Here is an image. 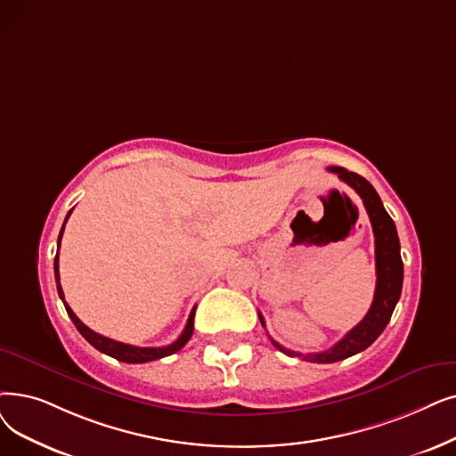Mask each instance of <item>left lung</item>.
<instances>
[{"instance_id":"left-lung-1","label":"left lung","mask_w":456,"mask_h":456,"mask_svg":"<svg viewBox=\"0 0 456 456\" xmlns=\"http://www.w3.org/2000/svg\"><path fill=\"white\" fill-rule=\"evenodd\" d=\"M330 171L338 173L339 179L346 183L355 193L362 197L363 207L369 214V220L374 232V256H376V290L374 300L370 304V309L363 316V321L354 326L345 338L335 343L330 350L319 352V354H300L281 346L277 341L272 339V345L281 350L287 355H298L305 362L313 363H335L350 358V355L358 354L370 346L379 335L387 326L393 309L397 305L403 290V259H401V244L397 227H395L389 214L386 212L380 195L370 186L369 181H365L362 175L346 171L345 167H330ZM261 324L265 326L263 314L259 313Z\"/></svg>"}]
</instances>
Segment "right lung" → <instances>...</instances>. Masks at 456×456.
<instances>
[{
	"label": "right lung",
	"instance_id": "right-lung-1",
	"mask_svg": "<svg viewBox=\"0 0 456 456\" xmlns=\"http://www.w3.org/2000/svg\"><path fill=\"white\" fill-rule=\"evenodd\" d=\"M70 212H72V210H69V214H67V217H65V224H67V220H69ZM65 224H63V227H61V232H59L57 251H59V242H61ZM53 272H55V283H57L59 298L63 300L65 309H67V313H69V316H70V321H72L74 326L77 328V331H80V333L84 335V338H86V341H89L96 350H101V352L111 355V358H115V360H118V362H125V363H147V362L160 360V358H166V355H171V354H175V352H179V350L190 341V338H191V333H193V314H195V307H193L191 313H190V319H188V322H186L184 331L181 333V338L176 339L175 343L167 345V346H158V348H154V346L149 348V346H147V348H142V346H132V345H125V343L113 341V339H110V338H104V335L96 333V331H93L91 328H87L80 319H77V316L74 314V311H72V309L69 307V304L65 302V294H63L61 283H59V253L55 255V259H53Z\"/></svg>",
	"mask_w": 456,
	"mask_h": 456
}]
</instances>
